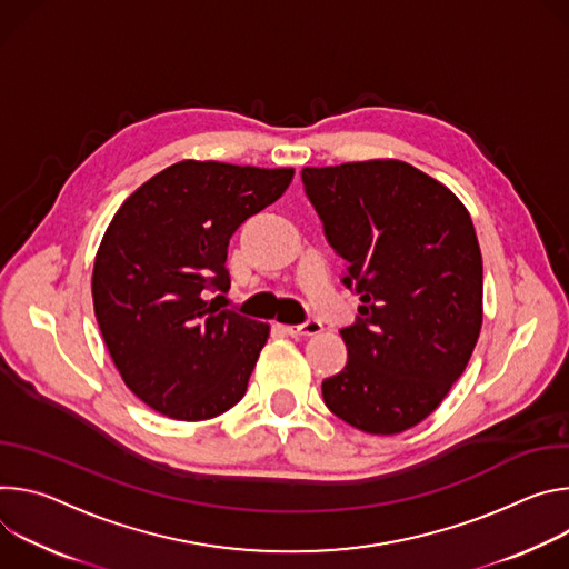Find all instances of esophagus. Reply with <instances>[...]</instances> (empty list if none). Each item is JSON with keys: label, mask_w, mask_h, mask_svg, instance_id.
<instances>
[{"label": "esophagus", "mask_w": 569, "mask_h": 569, "mask_svg": "<svg viewBox=\"0 0 569 569\" xmlns=\"http://www.w3.org/2000/svg\"><path fill=\"white\" fill-rule=\"evenodd\" d=\"M282 330L289 337H317L323 332V323L321 321H307L300 326H282Z\"/></svg>", "instance_id": "1"}]
</instances>
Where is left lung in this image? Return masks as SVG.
Wrapping results in <instances>:
<instances>
[{"label": "left lung", "instance_id": "8db88e82", "mask_svg": "<svg viewBox=\"0 0 569 569\" xmlns=\"http://www.w3.org/2000/svg\"><path fill=\"white\" fill-rule=\"evenodd\" d=\"M305 192L348 262L357 323L348 363L323 380L328 409L377 436L438 409L463 375L483 321V262L466 206L393 158L305 167Z\"/></svg>", "mask_w": 569, "mask_h": 569}]
</instances>
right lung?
Instances as JSON below:
<instances>
[{
	"mask_svg": "<svg viewBox=\"0 0 569 569\" xmlns=\"http://www.w3.org/2000/svg\"><path fill=\"white\" fill-rule=\"evenodd\" d=\"M293 169L176 162L126 199L99 243L94 317L129 387L184 422L221 416L248 387L269 323L223 309L234 230L276 203Z\"/></svg>",
	"mask_w": 569,
	"mask_h": 569,
	"instance_id": "obj_1",
	"label": "right lung"
}]
</instances>
